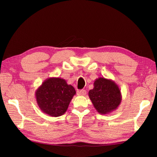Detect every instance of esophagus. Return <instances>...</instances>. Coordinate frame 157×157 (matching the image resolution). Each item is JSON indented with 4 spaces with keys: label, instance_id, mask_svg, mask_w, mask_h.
Wrapping results in <instances>:
<instances>
[{
    "label": "esophagus",
    "instance_id": "34e87169",
    "mask_svg": "<svg viewBox=\"0 0 157 157\" xmlns=\"http://www.w3.org/2000/svg\"><path fill=\"white\" fill-rule=\"evenodd\" d=\"M78 94L79 96H85L86 94V91L85 90H80L78 91Z\"/></svg>",
    "mask_w": 157,
    "mask_h": 157
}]
</instances>
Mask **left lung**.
Instances as JSON below:
<instances>
[{"instance_id":"8db88e82","label":"left lung","mask_w":157,"mask_h":157,"mask_svg":"<svg viewBox=\"0 0 157 157\" xmlns=\"http://www.w3.org/2000/svg\"><path fill=\"white\" fill-rule=\"evenodd\" d=\"M88 96L96 111L106 115L116 110L122 101L121 90L111 79L99 77L94 80V88Z\"/></svg>"}]
</instances>
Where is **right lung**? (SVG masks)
I'll use <instances>...</instances> for the list:
<instances>
[{
    "label": "right lung",
    "mask_w": 157,
    "mask_h": 157,
    "mask_svg": "<svg viewBox=\"0 0 157 157\" xmlns=\"http://www.w3.org/2000/svg\"><path fill=\"white\" fill-rule=\"evenodd\" d=\"M76 94L73 86L63 78L51 77L42 83L35 91L37 105L40 110L50 117H59L67 111Z\"/></svg>",
    "instance_id": "1"
}]
</instances>
